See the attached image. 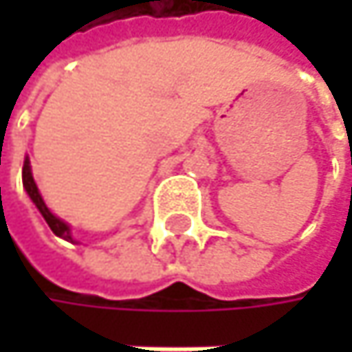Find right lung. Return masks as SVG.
Instances as JSON below:
<instances>
[{
    "instance_id": "right-lung-1",
    "label": "right lung",
    "mask_w": 352,
    "mask_h": 352,
    "mask_svg": "<svg viewBox=\"0 0 352 352\" xmlns=\"http://www.w3.org/2000/svg\"><path fill=\"white\" fill-rule=\"evenodd\" d=\"M22 183H24V189H26L28 197L32 199V204L38 208V212L42 214V218L46 220V224L50 226V230H52L58 239H63V241L77 243V241L73 239V234H71V226H69L65 220H60L58 216H54V214L48 210V206L44 204V199H42V195H40V191H38V185H36L34 177H32V167H30V159H28V157L24 159V167H22Z\"/></svg>"
}]
</instances>
